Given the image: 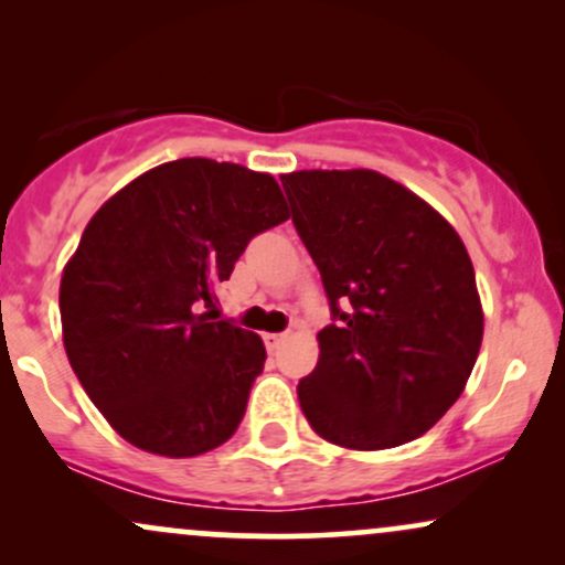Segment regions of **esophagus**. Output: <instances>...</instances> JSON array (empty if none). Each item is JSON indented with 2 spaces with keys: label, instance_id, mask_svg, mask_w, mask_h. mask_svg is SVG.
<instances>
[{
  "label": "esophagus",
  "instance_id": "34e87169",
  "mask_svg": "<svg viewBox=\"0 0 565 565\" xmlns=\"http://www.w3.org/2000/svg\"><path fill=\"white\" fill-rule=\"evenodd\" d=\"M263 342H265V348H268V350H276L284 342V334L268 332V334H263Z\"/></svg>",
  "mask_w": 565,
  "mask_h": 565
}]
</instances>
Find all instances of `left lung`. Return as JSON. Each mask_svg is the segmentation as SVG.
I'll return each instance as SVG.
<instances>
[{
	"mask_svg": "<svg viewBox=\"0 0 565 565\" xmlns=\"http://www.w3.org/2000/svg\"><path fill=\"white\" fill-rule=\"evenodd\" d=\"M281 185L332 310L319 364L297 385L302 414L348 449L419 438L465 391L483 340L462 238L380 172L302 170Z\"/></svg>",
	"mask_w": 565,
	"mask_h": 565,
	"instance_id": "1",
	"label": "left lung"
}]
</instances>
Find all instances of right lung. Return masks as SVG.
Here are the masks:
<instances>
[{"label":"right lung","instance_id":"obj_1","mask_svg":"<svg viewBox=\"0 0 565 565\" xmlns=\"http://www.w3.org/2000/svg\"><path fill=\"white\" fill-rule=\"evenodd\" d=\"M284 220L270 174L212 159L153 167L95 212L61 278L63 345L121 438L196 457L236 433L265 345L204 308L246 244Z\"/></svg>","mask_w":565,"mask_h":565}]
</instances>
